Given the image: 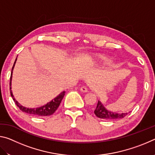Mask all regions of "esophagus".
<instances>
[{
  "label": "esophagus",
  "instance_id": "34e87169",
  "mask_svg": "<svg viewBox=\"0 0 155 155\" xmlns=\"http://www.w3.org/2000/svg\"><path fill=\"white\" fill-rule=\"evenodd\" d=\"M80 90L81 91H83V92H87V88L85 87V86H83V87H81L80 88Z\"/></svg>",
  "mask_w": 155,
  "mask_h": 155
}]
</instances>
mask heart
Returning <instances> with one entry per match:
<instances>
[{"label": "heart", "mask_w": 155, "mask_h": 155, "mask_svg": "<svg viewBox=\"0 0 155 155\" xmlns=\"http://www.w3.org/2000/svg\"><path fill=\"white\" fill-rule=\"evenodd\" d=\"M98 60L100 61H101V63H102V64H109L111 62V59L110 57H106V56H101L98 57Z\"/></svg>", "instance_id": "obj_1"}]
</instances>
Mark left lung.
I'll return each instance as SVG.
<instances>
[{"instance_id":"8db88e82","label":"left lung","mask_w":155,"mask_h":155,"mask_svg":"<svg viewBox=\"0 0 155 155\" xmlns=\"http://www.w3.org/2000/svg\"><path fill=\"white\" fill-rule=\"evenodd\" d=\"M94 114H95L96 116L99 117V118L105 120H113L123 118V117H124L126 115L128 114V113L118 114V113L109 111V110H107L105 107L103 106V104L101 103V102L98 101L96 108L95 109V111H94Z\"/></svg>"}]
</instances>
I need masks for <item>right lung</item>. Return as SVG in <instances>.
I'll list each match as a JSON object with an SVG mask.
<instances>
[{"label": "right lung", "instance_id": "right-lung-1", "mask_svg": "<svg viewBox=\"0 0 155 155\" xmlns=\"http://www.w3.org/2000/svg\"><path fill=\"white\" fill-rule=\"evenodd\" d=\"M17 58L15 59V61L14 62V64L13 65L12 70V74H11V78H10V94H11V96L12 97L13 100L15 102V104L18 106V108H19L21 111L22 112H25L28 114L34 115V116H48V115H51L52 114H53L54 112H55L56 110L58 108L60 103L62 101L63 98L65 95V91H62L61 93H60L58 96L55 97L53 100H52L51 102L47 103L44 106H41L40 107H38V108H33V109H29V108H27V107H25L21 105L20 104L18 103V102L17 101H15V99L14 98V95L12 94V72H13V70H14V65L15 64V61H16Z\"/></svg>", "mask_w": 155, "mask_h": 155}]
</instances>
